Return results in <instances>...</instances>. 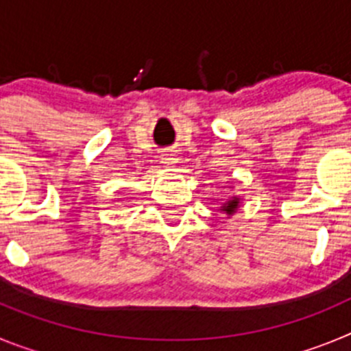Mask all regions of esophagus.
Wrapping results in <instances>:
<instances>
[{"instance_id":"esophagus-1","label":"esophagus","mask_w":351,"mask_h":351,"mask_svg":"<svg viewBox=\"0 0 351 351\" xmlns=\"http://www.w3.org/2000/svg\"><path fill=\"white\" fill-rule=\"evenodd\" d=\"M161 163H163L165 167H173L176 163H178V156H176V154H172V153L163 154V156H161Z\"/></svg>"}]
</instances>
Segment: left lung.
Here are the masks:
<instances>
[{
	"label": "left lung",
	"mask_w": 351,
	"mask_h": 351,
	"mask_svg": "<svg viewBox=\"0 0 351 351\" xmlns=\"http://www.w3.org/2000/svg\"><path fill=\"white\" fill-rule=\"evenodd\" d=\"M241 207V197H237V195H232V197H228L225 200V202L221 204V207H219V210H223V213L230 218L232 214L237 213V209Z\"/></svg>",
	"instance_id": "left-lung-1"
}]
</instances>
